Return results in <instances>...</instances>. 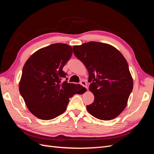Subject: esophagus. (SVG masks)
<instances>
[{"mask_svg":"<svg viewBox=\"0 0 154 154\" xmlns=\"http://www.w3.org/2000/svg\"><path fill=\"white\" fill-rule=\"evenodd\" d=\"M80 84L83 86L84 87H85L87 89V83L84 80H82L81 82H80Z\"/></svg>","mask_w":154,"mask_h":154,"instance_id":"esophagus-1","label":"esophagus"}]
</instances>
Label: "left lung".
Returning <instances> with one entry per match:
<instances>
[{"label": "left lung", "mask_w": 154, "mask_h": 154, "mask_svg": "<svg viewBox=\"0 0 154 154\" xmlns=\"http://www.w3.org/2000/svg\"><path fill=\"white\" fill-rule=\"evenodd\" d=\"M75 57L88 72L89 90L94 102L87 105L89 114L110 120L122 112L133 89V80L123 54L109 44L89 42L72 48Z\"/></svg>", "instance_id": "obj_1"}]
</instances>
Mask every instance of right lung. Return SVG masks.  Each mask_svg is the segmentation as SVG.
Here are the masks:
<instances>
[{
  "instance_id": "obj_1",
  "label": "right lung",
  "mask_w": 154,
  "mask_h": 154,
  "mask_svg": "<svg viewBox=\"0 0 154 154\" xmlns=\"http://www.w3.org/2000/svg\"><path fill=\"white\" fill-rule=\"evenodd\" d=\"M72 54L71 46L57 43L36 51L25 63L19 91L27 109L36 118H57L66 111L69 97L83 94L85 89L80 84L67 83V78L61 81L67 75L62 69Z\"/></svg>"
}]
</instances>
